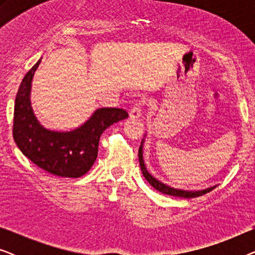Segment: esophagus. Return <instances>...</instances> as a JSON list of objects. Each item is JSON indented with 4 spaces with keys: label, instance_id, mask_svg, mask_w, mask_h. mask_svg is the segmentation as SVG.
<instances>
[{
    "label": "esophagus",
    "instance_id": "obj_1",
    "mask_svg": "<svg viewBox=\"0 0 255 255\" xmlns=\"http://www.w3.org/2000/svg\"><path fill=\"white\" fill-rule=\"evenodd\" d=\"M128 115H130V117L132 118V120H137V118L140 117L141 116V106H140V103L134 104V106L132 107V109L130 110V113H128Z\"/></svg>",
    "mask_w": 255,
    "mask_h": 255
}]
</instances>
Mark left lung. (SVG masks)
I'll return each instance as SVG.
<instances>
[{"instance_id": "1", "label": "left lung", "mask_w": 255, "mask_h": 255, "mask_svg": "<svg viewBox=\"0 0 255 255\" xmlns=\"http://www.w3.org/2000/svg\"><path fill=\"white\" fill-rule=\"evenodd\" d=\"M144 141L145 139H142L140 147H139V163H140V168H141V173L146 181H148V183L151 184L153 188H155L156 190H159L160 193L166 194V195H170V196H176V197H183V198H194V197H198L202 196V195L209 193V191L214 190L217 186L207 188V189L203 190H183V189H176V188L169 187L167 186L166 183L161 182L158 179H155L152 174L148 173L147 168L145 166V161H144Z\"/></svg>"}]
</instances>
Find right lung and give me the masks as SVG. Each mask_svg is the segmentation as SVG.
Returning <instances> with one entry per match:
<instances>
[{
  "instance_id": "add662e5",
  "label": "right lung",
  "mask_w": 255,
  "mask_h": 255,
  "mask_svg": "<svg viewBox=\"0 0 255 255\" xmlns=\"http://www.w3.org/2000/svg\"><path fill=\"white\" fill-rule=\"evenodd\" d=\"M41 61L26 73L15 100L12 134L15 142L34 165L53 175L80 177L95 162L101 134L107 128L128 118L118 108H100L81 127L72 131H53L44 128L31 107V85Z\"/></svg>"
}]
</instances>
